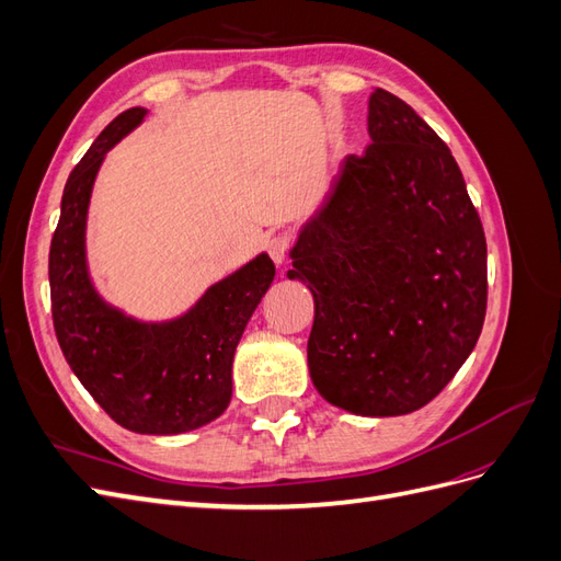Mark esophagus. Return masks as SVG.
<instances>
[{"instance_id":"esophagus-1","label":"esophagus","mask_w":561,"mask_h":561,"mask_svg":"<svg viewBox=\"0 0 561 561\" xmlns=\"http://www.w3.org/2000/svg\"><path fill=\"white\" fill-rule=\"evenodd\" d=\"M287 250H290V239H287V236H274V239H271V241L266 243L268 257L274 260L276 264H283V262H285Z\"/></svg>"}]
</instances>
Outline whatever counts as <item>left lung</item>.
I'll return each instance as SVG.
<instances>
[{
    "instance_id": "left-lung-1",
    "label": "left lung",
    "mask_w": 561,
    "mask_h": 561,
    "mask_svg": "<svg viewBox=\"0 0 561 561\" xmlns=\"http://www.w3.org/2000/svg\"><path fill=\"white\" fill-rule=\"evenodd\" d=\"M367 133L301 225L287 278L313 295L318 393L358 416H402L478 344L486 241L449 147L404 100L375 89Z\"/></svg>"
}]
</instances>
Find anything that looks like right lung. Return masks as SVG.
Instances as JSON below:
<instances>
[{
    "instance_id": "right-lung-1",
    "label": "right lung",
    "mask_w": 561,
    "mask_h": 561,
    "mask_svg": "<svg viewBox=\"0 0 561 561\" xmlns=\"http://www.w3.org/2000/svg\"><path fill=\"white\" fill-rule=\"evenodd\" d=\"M145 116V107L118 114L67 178L48 252L50 311L67 365L118 426L140 435H180L206 426L229 407L236 346L276 266L260 252L168 320L133 318L103 299L87 257L93 184L107 151Z\"/></svg>"
}]
</instances>
